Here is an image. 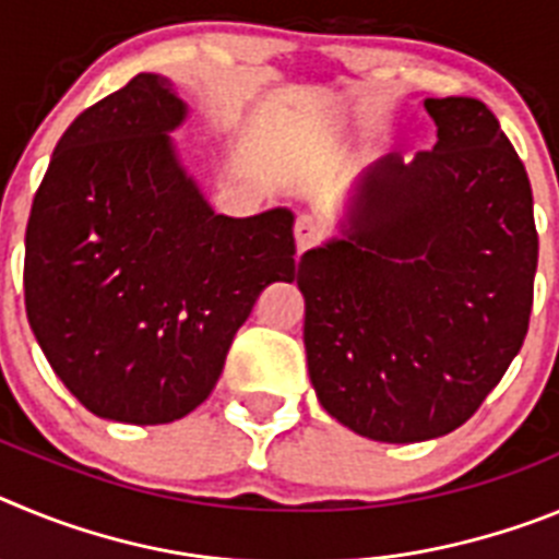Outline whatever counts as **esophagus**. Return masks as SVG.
Masks as SVG:
<instances>
[{
	"label": "esophagus",
	"instance_id": "esophagus-1",
	"mask_svg": "<svg viewBox=\"0 0 559 559\" xmlns=\"http://www.w3.org/2000/svg\"><path fill=\"white\" fill-rule=\"evenodd\" d=\"M324 235V224L316 215H299L294 226V237H296V249L305 251Z\"/></svg>",
	"mask_w": 559,
	"mask_h": 559
}]
</instances>
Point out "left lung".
Wrapping results in <instances>:
<instances>
[{
  "label": "left lung",
  "instance_id": "obj_1",
  "mask_svg": "<svg viewBox=\"0 0 559 559\" xmlns=\"http://www.w3.org/2000/svg\"><path fill=\"white\" fill-rule=\"evenodd\" d=\"M431 151L355 179L338 235L305 251V355L324 412L374 442L456 431L498 386L532 313L526 167L473 97H426Z\"/></svg>",
  "mask_w": 559,
  "mask_h": 559
}]
</instances>
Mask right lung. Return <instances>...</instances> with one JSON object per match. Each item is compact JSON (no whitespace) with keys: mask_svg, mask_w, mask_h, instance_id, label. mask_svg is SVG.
<instances>
[{"mask_svg":"<svg viewBox=\"0 0 559 559\" xmlns=\"http://www.w3.org/2000/svg\"><path fill=\"white\" fill-rule=\"evenodd\" d=\"M179 86L140 72L63 131L24 237V305L52 372L83 406L128 426L199 408L237 328L290 283L294 212L212 210L170 133Z\"/></svg>","mask_w":559,"mask_h":559,"instance_id":"right-lung-1","label":"right lung"}]
</instances>
